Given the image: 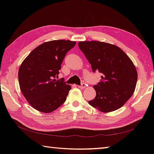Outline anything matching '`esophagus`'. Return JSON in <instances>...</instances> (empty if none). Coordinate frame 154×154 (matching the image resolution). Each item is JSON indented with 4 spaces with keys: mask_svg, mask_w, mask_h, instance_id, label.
I'll list each match as a JSON object with an SVG mask.
<instances>
[{
    "mask_svg": "<svg viewBox=\"0 0 154 154\" xmlns=\"http://www.w3.org/2000/svg\"><path fill=\"white\" fill-rule=\"evenodd\" d=\"M78 87L79 88H80V89H85V88L86 87V85H85V83H82L81 85L80 86H78Z\"/></svg>",
    "mask_w": 154,
    "mask_h": 154,
    "instance_id": "1",
    "label": "esophagus"
}]
</instances>
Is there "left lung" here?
Masks as SVG:
<instances>
[{
  "label": "left lung",
  "mask_w": 154,
  "mask_h": 154,
  "mask_svg": "<svg viewBox=\"0 0 154 154\" xmlns=\"http://www.w3.org/2000/svg\"><path fill=\"white\" fill-rule=\"evenodd\" d=\"M79 48L94 72L103 74L93 88L96 97L89 104L102 112L122 107L134 93L138 73L130 58L115 45L99 41L79 42Z\"/></svg>",
  "instance_id": "8db88e82"
}]
</instances>
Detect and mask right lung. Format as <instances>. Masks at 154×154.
Listing matches in <instances>:
<instances>
[{
    "label": "right lung",
    "instance_id": "1",
    "mask_svg": "<svg viewBox=\"0 0 154 154\" xmlns=\"http://www.w3.org/2000/svg\"><path fill=\"white\" fill-rule=\"evenodd\" d=\"M76 42L59 40L38 45L25 58L18 70L20 90L30 105L40 112L50 113L66 100L71 86L55 79L67 52Z\"/></svg>",
    "mask_w": 154,
    "mask_h": 154
}]
</instances>
